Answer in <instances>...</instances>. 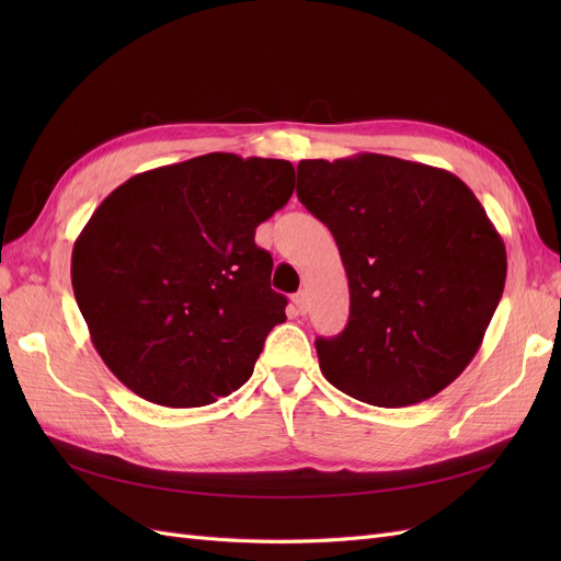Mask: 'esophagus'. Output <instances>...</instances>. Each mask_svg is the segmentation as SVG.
<instances>
[{"label":"esophagus","instance_id":"34e87169","mask_svg":"<svg viewBox=\"0 0 561 561\" xmlns=\"http://www.w3.org/2000/svg\"><path fill=\"white\" fill-rule=\"evenodd\" d=\"M293 304H295L297 313H307V311H309V297H307V293H304V290H299V293L293 297Z\"/></svg>","mask_w":561,"mask_h":561}]
</instances>
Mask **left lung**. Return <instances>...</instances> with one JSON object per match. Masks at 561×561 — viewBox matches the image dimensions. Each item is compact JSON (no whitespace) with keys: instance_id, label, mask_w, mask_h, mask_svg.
I'll return each instance as SVG.
<instances>
[{"instance_id":"left-lung-1","label":"left lung","mask_w":561,"mask_h":561,"mask_svg":"<svg viewBox=\"0 0 561 561\" xmlns=\"http://www.w3.org/2000/svg\"><path fill=\"white\" fill-rule=\"evenodd\" d=\"M297 196L348 276L346 328L316 342L322 375L375 407L437 396L480 351L503 295L505 245L482 203L443 168L386 154L299 161Z\"/></svg>"}]
</instances>
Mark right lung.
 <instances>
[{"instance_id":"add662e5","label":"right lung","mask_w":561,"mask_h":561,"mask_svg":"<svg viewBox=\"0 0 561 561\" xmlns=\"http://www.w3.org/2000/svg\"><path fill=\"white\" fill-rule=\"evenodd\" d=\"M280 159L196 157L126 180L72 250V287L112 375L163 407H203L239 390L287 299L254 229L290 201Z\"/></svg>"}]
</instances>
